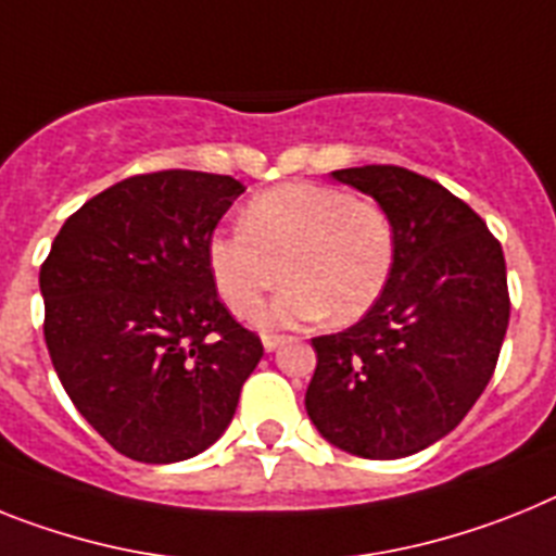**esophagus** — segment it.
I'll use <instances>...</instances> for the list:
<instances>
[{
    "instance_id": "1",
    "label": "esophagus",
    "mask_w": 556,
    "mask_h": 556,
    "mask_svg": "<svg viewBox=\"0 0 556 556\" xmlns=\"http://www.w3.org/2000/svg\"><path fill=\"white\" fill-rule=\"evenodd\" d=\"M261 343H264V351H275V349H281V345L287 343V337H281V334H264V340H261Z\"/></svg>"
}]
</instances>
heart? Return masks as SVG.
Segmentation results:
<instances>
[{
  "instance_id": "b5f03b06",
  "label": "heart",
  "mask_w": 556,
  "mask_h": 556,
  "mask_svg": "<svg viewBox=\"0 0 556 556\" xmlns=\"http://www.w3.org/2000/svg\"><path fill=\"white\" fill-rule=\"evenodd\" d=\"M396 232L374 199L334 185L289 182L247 202L241 230L207 241V267L222 301L250 315L281 278L287 287L258 312L264 326H295L329 315L351 324L391 281Z\"/></svg>"
}]
</instances>
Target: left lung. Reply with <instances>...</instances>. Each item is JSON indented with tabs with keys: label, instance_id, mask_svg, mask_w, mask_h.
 Here are the masks:
<instances>
[{
	"label": "left lung",
	"instance_id": "8db88e82",
	"mask_svg": "<svg viewBox=\"0 0 556 556\" xmlns=\"http://www.w3.org/2000/svg\"><path fill=\"white\" fill-rule=\"evenodd\" d=\"M331 177L386 207L396 261L359 324L312 340L306 414L345 453L405 458L455 430L495 374L509 326L504 250L467 202L414 170Z\"/></svg>",
	"mask_w": 556,
	"mask_h": 556
}]
</instances>
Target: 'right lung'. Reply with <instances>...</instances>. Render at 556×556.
<instances>
[{
    "instance_id": "right-lung-1",
    "label": "right lung",
    "mask_w": 556,
    "mask_h": 556,
    "mask_svg": "<svg viewBox=\"0 0 556 556\" xmlns=\"http://www.w3.org/2000/svg\"><path fill=\"white\" fill-rule=\"evenodd\" d=\"M244 185L137 174L64 222L41 264L45 340L78 414L142 464L193 458L230 425L258 334L216 295L207 241Z\"/></svg>"
}]
</instances>
